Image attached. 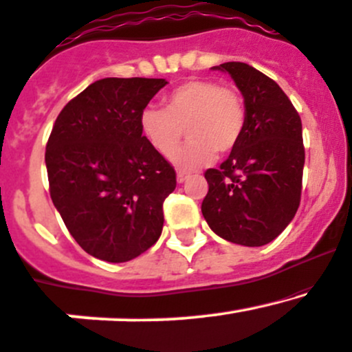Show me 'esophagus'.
Instances as JSON below:
<instances>
[{"label": "esophagus", "instance_id": "obj_1", "mask_svg": "<svg viewBox=\"0 0 352 352\" xmlns=\"http://www.w3.org/2000/svg\"><path fill=\"white\" fill-rule=\"evenodd\" d=\"M188 177H189L188 173H184V171H179V173H177V175H176V181H177V183L181 184V183H184V181H186Z\"/></svg>", "mask_w": 352, "mask_h": 352}]
</instances>
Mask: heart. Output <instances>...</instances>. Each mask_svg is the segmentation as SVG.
Instances as JSON below:
<instances>
[{
    "label": "heart",
    "instance_id": "heart-1",
    "mask_svg": "<svg viewBox=\"0 0 352 352\" xmlns=\"http://www.w3.org/2000/svg\"><path fill=\"white\" fill-rule=\"evenodd\" d=\"M164 109L146 106L140 114V129L149 146L169 156L183 138L189 141L173 156L181 169L208 164L216 153L228 155L239 143L246 126L243 98L232 88L212 80H189L164 96Z\"/></svg>",
    "mask_w": 352,
    "mask_h": 352
}]
</instances>
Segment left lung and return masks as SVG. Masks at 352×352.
<instances>
[{"label": "left lung", "mask_w": 352, "mask_h": 352, "mask_svg": "<svg viewBox=\"0 0 352 352\" xmlns=\"http://www.w3.org/2000/svg\"><path fill=\"white\" fill-rule=\"evenodd\" d=\"M211 69L228 73L238 86L246 126L219 169L204 175L209 191L201 211L219 238L264 246L293 221L301 201V118L278 82L246 63L229 61Z\"/></svg>", "instance_id": "left-lung-1"}]
</instances>
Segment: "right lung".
Listing matches in <instances>:
<instances>
[{
	"instance_id": "1",
	"label": "right lung",
	"mask_w": 352,
	"mask_h": 352,
	"mask_svg": "<svg viewBox=\"0 0 352 352\" xmlns=\"http://www.w3.org/2000/svg\"><path fill=\"white\" fill-rule=\"evenodd\" d=\"M166 80L104 78L63 108L46 144L50 195L74 241L101 261L143 254L163 231L176 173L149 146L140 114Z\"/></svg>"
}]
</instances>
